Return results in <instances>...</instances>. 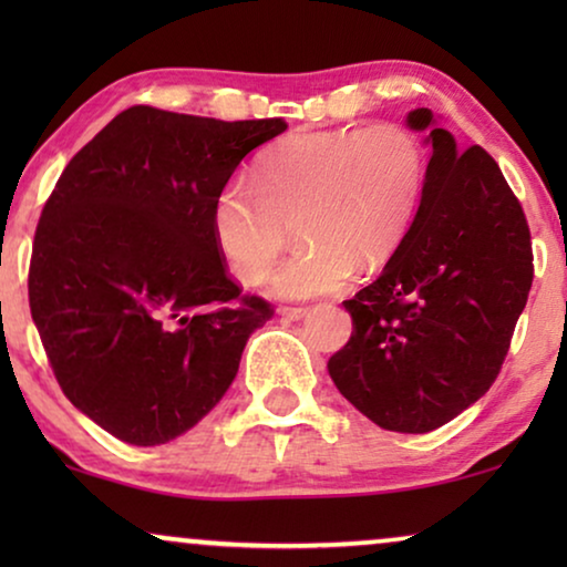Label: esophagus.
Returning a JSON list of instances; mask_svg holds the SVG:
<instances>
[{
    "label": "esophagus",
    "instance_id": "obj_1",
    "mask_svg": "<svg viewBox=\"0 0 567 567\" xmlns=\"http://www.w3.org/2000/svg\"><path fill=\"white\" fill-rule=\"evenodd\" d=\"M278 315L286 317V320H305V317L309 315L307 307H281L278 309Z\"/></svg>",
    "mask_w": 567,
    "mask_h": 567
}]
</instances>
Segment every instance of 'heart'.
Here are the masks:
<instances>
[{
    "label": "heart",
    "mask_w": 567,
    "mask_h": 567,
    "mask_svg": "<svg viewBox=\"0 0 567 567\" xmlns=\"http://www.w3.org/2000/svg\"><path fill=\"white\" fill-rule=\"evenodd\" d=\"M425 181L417 138L394 123L361 131H309L286 138L231 181L212 208L221 258L243 281H258L286 245L293 221L301 247L262 281L274 299H315L351 281L355 262L377 268L413 221Z\"/></svg>",
    "instance_id": "1"
}]
</instances>
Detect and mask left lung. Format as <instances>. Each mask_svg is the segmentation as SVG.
Returning <instances> with one entry per match:
<instances>
[{
  "label": "left lung",
  "mask_w": 567,
  "mask_h": 567,
  "mask_svg": "<svg viewBox=\"0 0 567 567\" xmlns=\"http://www.w3.org/2000/svg\"><path fill=\"white\" fill-rule=\"evenodd\" d=\"M417 212L374 284L343 301L351 340L328 361L340 394L379 429L429 433L483 398L532 289L526 216L483 146L462 152L429 107Z\"/></svg>",
  "instance_id": "obj_1"
}]
</instances>
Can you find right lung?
I'll list each match as a JSON object with an SVG mask.
<instances>
[{
  "instance_id": "right-lung-1",
  "label": "right lung",
  "mask_w": 567,
  "mask_h": 567,
  "mask_svg": "<svg viewBox=\"0 0 567 567\" xmlns=\"http://www.w3.org/2000/svg\"><path fill=\"white\" fill-rule=\"evenodd\" d=\"M286 128L128 107L74 154L45 200L30 315L61 390L115 439L157 446L190 431L274 315L239 297L212 208L239 162Z\"/></svg>"
}]
</instances>
